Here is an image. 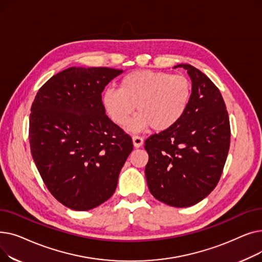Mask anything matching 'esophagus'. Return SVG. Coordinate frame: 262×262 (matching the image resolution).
Returning <instances> with one entry per match:
<instances>
[{"label": "esophagus", "instance_id": "esophagus-1", "mask_svg": "<svg viewBox=\"0 0 262 262\" xmlns=\"http://www.w3.org/2000/svg\"><path fill=\"white\" fill-rule=\"evenodd\" d=\"M133 143L135 147H140L143 144V139L139 136H134L133 137Z\"/></svg>", "mask_w": 262, "mask_h": 262}]
</instances>
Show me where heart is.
<instances>
[{
  "label": "heart",
  "instance_id": "1",
  "mask_svg": "<svg viewBox=\"0 0 262 262\" xmlns=\"http://www.w3.org/2000/svg\"><path fill=\"white\" fill-rule=\"evenodd\" d=\"M191 98L190 80L182 74L136 70L124 76L119 89L103 93V106L117 125L124 126L133 115L127 130L139 132L148 126L161 132L180 121Z\"/></svg>",
  "mask_w": 262,
  "mask_h": 262
}]
</instances>
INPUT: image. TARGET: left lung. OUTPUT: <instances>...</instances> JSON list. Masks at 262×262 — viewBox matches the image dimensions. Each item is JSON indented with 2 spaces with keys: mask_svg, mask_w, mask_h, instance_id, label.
<instances>
[{
  "mask_svg": "<svg viewBox=\"0 0 262 262\" xmlns=\"http://www.w3.org/2000/svg\"><path fill=\"white\" fill-rule=\"evenodd\" d=\"M192 81L183 118L145 140L149 192L173 207H189L207 196L222 175L230 143L229 118L222 94L199 69L181 63Z\"/></svg>",
  "mask_w": 262,
  "mask_h": 262,
  "instance_id": "left-lung-1",
  "label": "left lung"
}]
</instances>
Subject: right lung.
Returning a JSON list of instances; mask_svg holds the SVG:
<instances>
[{
    "mask_svg": "<svg viewBox=\"0 0 262 262\" xmlns=\"http://www.w3.org/2000/svg\"><path fill=\"white\" fill-rule=\"evenodd\" d=\"M123 70L71 67L39 89L30 116L33 159L52 195L85 211L112 196L133 150L105 113L102 92Z\"/></svg>",
    "mask_w": 262,
    "mask_h": 262,
    "instance_id": "right-lung-1",
    "label": "right lung"
}]
</instances>
